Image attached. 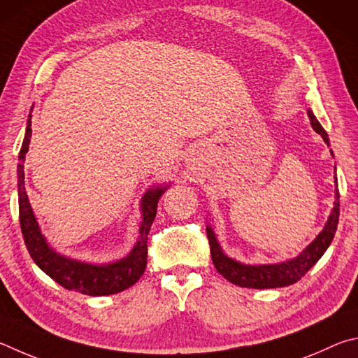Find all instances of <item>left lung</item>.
<instances>
[{
    "mask_svg": "<svg viewBox=\"0 0 358 358\" xmlns=\"http://www.w3.org/2000/svg\"><path fill=\"white\" fill-rule=\"evenodd\" d=\"M308 117L311 121V127L322 136V140L330 146V140L327 131L324 130L321 122L317 121L315 113L311 110H306ZM330 154L334 157V150L330 149ZM336 169V166H335ZM335 185L338 187V179L335 174ZM338 218H340V192L335 189V203L334 209L330 210V215L325 222L324 228L319 233L315 241L308 243L302 252L291 259L273 262V264H245L234 258H231L223 252L220 242L217 239V234L212 227L210 218L208 224H206V231H208L209 243H210V256L212 262L217 268V272L222 277L227 278L231 283L241 287H252V289H272V287H283L297 283V281L303 277V275L310 271V268L321 259V256L327 252L331 241H334Z\"/></svg>",
    "mask_w": 358,
    "mask_h": 358,
    "instance_id": "left-lung-1",
    "label": "left lung"
}]
</instances>
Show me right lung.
Wrapping results in <instances>:
<instances>
[{
  "label": "right lung",
  "mask_w": 358,
  "mask_h": 358,
  "mask_svg": "<svg viewBox=\"0 0 358 358\" xmlns=\"http://www.w3.org/2000/svg\"><path fill=\"white\" fill-rule=\"evenodd\" d=\"M31 106L27 131L18 154L20 163L17 165V185H18V212H20V227L24 243L31 258L41 271L45 272L50 278L69 291H75L85 296H111L122 292L134 286L146 271L148 262V234L152 227L157 214L159 199L171 187V182L154 184L144 192L140 199L141 222L138 228V237L130 252L108 262H87L83 259L71 258L55 250L47 237L43 236L41 224L37 222L33 208H31L27 189H24V157L29 149L31 138Z\"/></svg>",
  "instance_id": "right-lung-1"
}]
</instances>
